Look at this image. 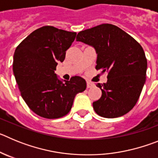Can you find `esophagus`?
Returning <instances> with one entry per match:
<instances>
[{"instance_id":"esophagus-1","label":"esophagus","mask_w":158,"mask_h":158,"mask_svg":"<svg viewBox=\"0 0 158 158\" xmlns=\"http://www.w3.org/2000/svg\"><path fill=\"white\" fill-rule=\"evenodd\" d=\"M94 86V84L92 83L90 81H87V88L88 89H90V88H93Z\"/></svg>"}]
</instances>
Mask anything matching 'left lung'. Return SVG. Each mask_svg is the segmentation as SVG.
I'll return each mask as SVG.
<instances>
[{"instance_id":"8db88e82","label":"left lung","mask_w":158,"mask_h":158,"mask_svg":"<svg viewBox=\"0 0 158 158\" xmlns=\"http://www.w3.org/2000/svg\"><path fill=\"white\" fill-rule=\"evenodd\" d=\"M77 41L92 46L97 54L96 69L107 72V81L96 85L102 91L93 109L104 118H116L136 104L146 82L147 60L142 46L117 26L103 23L81 31Z\"/></svg>"}]
</instances>
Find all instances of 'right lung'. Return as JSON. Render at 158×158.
I'll use <instances>...</instances> for the list:
<instances>
[{"mask_svg": "<svg viewBox=\"0 0 158 158\" xmlns=\"http://www.w3.org/2000/svg\"><path fill=\"white\" fill-rule=\"evenodd\" d=\"M76 32L44 26L31 32L16 47L12 70L21 96L31 110L46 118H58L71 110L86 81L75 76L59 80L54 71L65 58Z\"/></svg>", "mask_w": 158, "mask_h": 158, "instance_id": "1", "label": "right lung"}]
</instances>
